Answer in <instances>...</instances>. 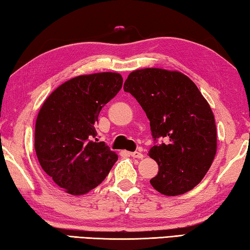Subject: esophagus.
Wrapping results in <instances>:
<instances>
[{
    "instance_id": "obj_1",
    "label": "esophagus",
    "mask_w": 250,
    "mask_h": 250,
    "mask_svg": "<svg viewBox=\"0 0 250 250\" xmlns=\"http://www.w3.org/2000/svg\"><path fill=\"white\" fill-rule=\"evenodd\" d=\"M132 158L134 159H142L143 158V153L141 151H135V152H130L129 153Z\"/></svg>"
}]
</instances>
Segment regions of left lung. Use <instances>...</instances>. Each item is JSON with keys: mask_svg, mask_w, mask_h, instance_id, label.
<instances>
[{"mask_svg": "<svg viewBox=\"0 0 250 250\" xmlns=\"http://www.w3.org/2000/svg\"><path fill=\"white\" fill-rule=\"evenodd\" d=\"M124 89L145 110L154 141L166 139L149 151L159 166L151 185L167 196L191 191L217 151L216 125L207 100L188 76L162 68L133 70Z\"/></svg>", "mask_w": 250, "mask_h": 250, "instance_id": "8db88e82", "label": "left lung"}]
</instances>
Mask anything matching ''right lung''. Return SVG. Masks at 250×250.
Returning <instances> with one entry per match:
<instances>
[{"label":"right lung","instance_id":"1","mask_svg":"<svg viewBox=\"0 0 250 250\" xmlns=\"http://www.w3.org/2000/svg\"><path fill=\"white\" fill-rule=\"evenodd\" d=\"M118 73L80 75L44 101L35 125V151L46 174L71 195H83L103 182L118 155L97 140L100 110L122 87Z\"/></svg>","mask_w":250,"mask_h":250}]
</instances>
